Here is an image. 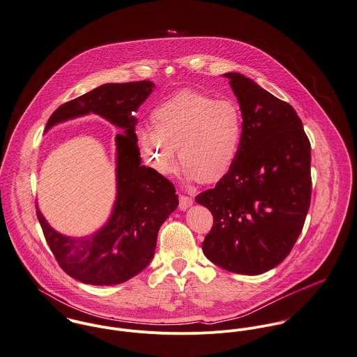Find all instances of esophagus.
Instances as JSON below:
<instances>
[{
  "label": "esophagus",
  "instance_id": "34e87169",
  "mask_svg": "<svg viewBox=\"0 0 357 357\" xmlns=\"http://www.w3.org/2000/svg\"><path fill=\"white\" fill-rule=\"evenodd\" d=\"M193 206V199L192 197H189V196H179V208L182 210V211H185V210H188L189 207H192Z\"/></svg>",
  "mask_w": 357,
  "mask_h": 357
}]
</instances>
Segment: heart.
I'll list each match as a JSON object with an SVG mask.
<instances>
[{"label": "heart", "instance_id": "1", "mask_svg": "<svg viewBox=\"0 0 357 357\" xmlns=\"http://www.w3.org/2000/svg\"><path fill=\"white\" fill-rule=\"evenodd\" d=\"M151 126L135 130L144 162L162 176L179 171V158L189 179L215 183L233 169L243 141V113L237 103L183 89L157 103Z\"/></svg>", "mask_w": 357, "mask_h": 357}]
</instances>
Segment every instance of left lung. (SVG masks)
<instances>
[{"label": "left lung", "mask_w": 357, "mask_h": 357, "mask_svg": "<svg viewBox=\"0 0 357 357\" xmlns=\"http://www.w3.org/2000/svg\"><path fill=\"white\" fill-rule=\"evenodd\" d=\"M238 100L244 130L233 169L196 197L214 216L203 243L219 268L261 275L282 264L310 206V143L291 105L240 73L223 74Z\"/></svg>", "instance_id": "1"}]
</instances>
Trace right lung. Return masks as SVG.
I'll return each instance as SVG.
<instances>
[{
  "mask_svg": "<svg viewBox=\"0 0 357 357\" xmlns=\"http://www.w3.org/2000/svg\"><path fill=\"white\" fill-rule=\"evenodd\" d=\"M151 81L105 84L58 107L54 126L89 113L120 128L116 135V202L107 222L86 237L56 231L41 214L37 218L59 266L73 279L92 285L124 283L150 264L160 226L178 207L174 185L141 164L134 113L153 92Z\"/></svg>",
  "mask_w": 357,
  "mask_h": 357,
  "instance_id": "right-lung-1",
  "label": "right lung"
}]
</instances>
